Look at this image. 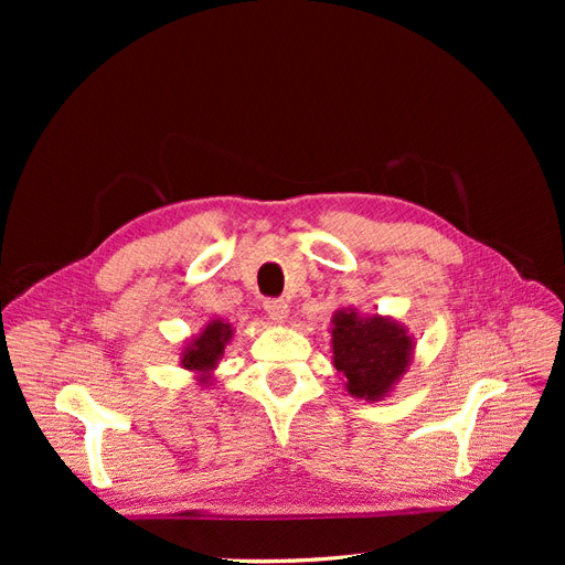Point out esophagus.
<instances>
[{
    "instance_id": "1",
    "label": "esophagus",
    "mask_w": 565,
    "mask_h": 565,
    "mask_svg": "<svg viewBox=\"0 0 565 565\" xmlns=\"http://www.w3.org/2000/svg\"><path fill=\"white\" fill-rule=\"evenodd\" d=\"M264 309H266V313H268V318H270L273 322H278V324H285V322H287L289 306H287L285 299H268V301L264 303Z\"/></svg>"
}]
</instances>
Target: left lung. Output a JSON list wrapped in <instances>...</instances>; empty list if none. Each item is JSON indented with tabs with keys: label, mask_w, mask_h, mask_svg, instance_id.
Segmentation results:
<instances>
[{
	"label": "left lung",
	"mask_w": 565,
	"mask_h": 565,
	"mask_svg": "<svg viewBox=\"0 0 565 565\" xmlns=\"http://www.w3.org/2000/svg\"><path fill=\"white\" fill-rule=\"evenodd\" d=\"M332 365L349 396L380 403L405 377L415 358V337L391 316H361L355 306L332 313Z\"/></svg>",
	"instance_id": "obj_1"
}]
</instances>
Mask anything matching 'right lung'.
Listing matches in <instances>:
<instances>
[{
  "label": "right lung",
  "instance_id": "1",
  "mask_svg": "<svg viewBox=\"0 0 565 565\" xmlns=\"http://www.w3.org/2000/svg\"><path fill=\"white\" fill-rule=\"evenodd\" d=\"M233 324L224 318L210 320L204 328L185 341V347L179 353V363L183 370L195 374L200 386H212L214 370L218 367L224 349L233 339Z\"/></svg>",
  "mask_w": 565,
  "mask_h": 565
}]
</instances>
